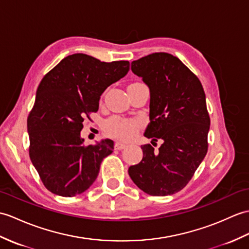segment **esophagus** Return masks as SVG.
<instances>
[{
	"label": "esophagus",
	"instance_id": "1",
	"mask_svg": "<svg viewBox=\"0 0 249 249\" xmlns=\"http://www.w3.org/2000/svg\"><path fill=\"white\" fill-rule=\"evenodd\" d=\"M126 147V144L125 143H122V142H115L114 143V148L115 149H119V151H121V149H123Z\"/></svg>",
	"mask_w": 249,
	"mask_h": 249
}]
</instances>
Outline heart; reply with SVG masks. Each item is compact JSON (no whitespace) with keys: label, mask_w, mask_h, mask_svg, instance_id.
I'll return each instance as SVG.
<instances>
[{"label":"heart","mask_w":249,"mask_h":249,"mask_svg":"<svg viewBox=\"0 0 249 249\" xmlns=\"http://www.w3.org/2000/svg\"><path fill=\"white\" fill-rule=\"evenodd\" d=\"M140 127L141 123L136 119L112 117L106 122L105 132L110 137L121 139V140H128L137 134Z\"/></svg>","instance_id":"heart-1"}]
</instances>
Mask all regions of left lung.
<instances>
[{
    "instance_id": "8db88e82",
    "label": "left lung",
    "mask_w": 249,
    "mask_h": 249,
    "mask_svg": "<svg viewBox=\"0 0 249 249\" xmlns=\"http://www.w3.org/2000/svg\"><path fill=\"white\" fill-rule=\"evenodd\" d=\"M131 71L151 91V122L144 136L153 139V145L158 138L164 143L158 150L142 145L143 158L129 166L128 174L149 195L175 194L187 186L208 151L210 117L204 88L177 57L163 52L132 61Z\"/></svg>"
}]
</instances>
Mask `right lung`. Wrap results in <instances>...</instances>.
<instances>
[{
  "instance_id": "1",
  "label": "right lung",
  "mask_w": 249,
  "mask_h": 249,
  "mask_svg": "<svg viewBox=\"0 0 249 249\" xmlns=\"http://www.w3.org/2000/svg\"><path fill=\"white\" fill-rule=\"evenodd\" d=\"M128 71L129 61L102 62L73 54L44 75L27 117L28 152L50 192L72 197L95 181L103 159L113 152V141L85 145L83 122L98 110L107 87Z\"/></svg>"
}]
</instances>
